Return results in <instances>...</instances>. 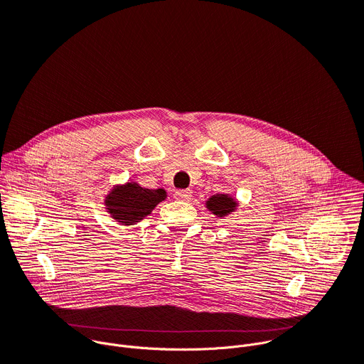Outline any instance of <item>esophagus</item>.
<instances>
[{"instance_id": "esophagus-1", "label": "esophagus", "mask_w": 364, "mask_h": 364, "mask_svg": "<svg viewBox=\"0 0 364 364\" xmlns=\"http://www.w3.org/2000/svg\"><path fill=\"white\" fill-rule=\"evenodd\" d=\"M191 190H177L176 193H174V197L177 198V200H188L190 197H191Z\"/></svg>"}]
</instances>
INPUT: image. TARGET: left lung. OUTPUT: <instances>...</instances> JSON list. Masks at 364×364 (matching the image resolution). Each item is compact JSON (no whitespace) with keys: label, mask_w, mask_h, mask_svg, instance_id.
Here are the masks:
<instances>
[{"label":"left lung","mask_w":364,"mask_h":364,"mask_svg":"<svg viewBox=\"0 0 364 364\" xmlns=\"http://www.w3.org/2000/svg\"><path fill=\"white\" fill-rule=\"evenodd\" d=\"M205 207L216 218L223 219L236 210L237 201L230 194H215L210 198H207Z\"/></svg>","instance_id":"1"}]
</instances>
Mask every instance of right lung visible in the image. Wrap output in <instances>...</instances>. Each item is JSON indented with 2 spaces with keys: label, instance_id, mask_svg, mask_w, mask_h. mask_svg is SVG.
Listing matches in <instances>:
<instances>
[{
  "label": "right lung",
  "instance_id": "1",
  "mask_svg": "<svg viewBox=\"0 0 364 364\" xmlns=\"http://www.w3.org/2000/svg\"><path fill=\"white\" fill-rule=\"evenodd\" d=\"M167 198L164 188H145L135 181L114 186L105 197V209L114 220L129 226L145 219Z\"/></svg>",
  "mask_w": 364,
  "mask_h": 364
}]
</instances>
